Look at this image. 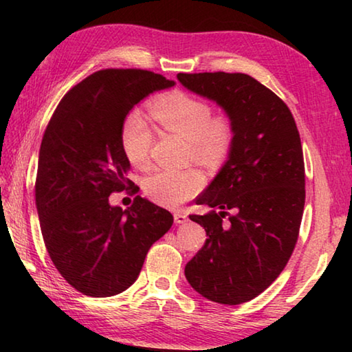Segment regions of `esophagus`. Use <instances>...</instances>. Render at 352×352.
<instances>
[{
    "label": "esophagus",
    "mask_w": 352,
    "mask_h": 352,
    "mask_svg": "<svg viewBox=\"0 0 352 352\" xmlns=\"http://www.w3.org/2000/svg\"><path fill=\"white\" fill-rule=\"evenodd\" d=\"M174 220H175L177 225H180V223L188 222V216L183 211H175L174 212Z\"/></svg>",
    "instance_id": "esophagus-1"
}]
</instances>
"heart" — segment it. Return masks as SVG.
<instances>
[{"mask_svg":"<svg viewBox=\"0 0 352 352\" xmlns=\"http://www.w3.org/2000/svg\"><path fill=\"white\" fill-rule=\"evenodd\" d=\"M148 111L166 132L189 142V157L195 162L216 163L233 146L234 127L230 118L214 116L212 107L206 100L186 91L162 94L151 104ZM119 138L129 163L140 170L148 169L153 133L140 113L127 116ZM204 184L205 177L197 169L160 170L146 178L144 190L155 204L178 206L194 197Z\"/></svg>","mask_w":352,"mask_h":352,"instance_id":"heart-1","label":"heart"}]
</instances>
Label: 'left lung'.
Masks as SVG:
<instances>
[{
  "mask_svg": "<svg viewBox=\"0 0 352 352\" xmlns=\"http://www.w3.org/2000/svg\"><path fill=\"white\" fill-rule=\"evenodd\" d=\"M188 90L216 100L234 127L228 162L195 204L212 210L189 219L208 239L184 267L208 300L241 305L262 294L287 265L305 210V158L289 107L252 76L180 73Z\"/></svg>",
  "mask_w": 352,
  "mask_h": 352,
  "instance_id": "1",
  "label": "left lung"
}]
</instances>
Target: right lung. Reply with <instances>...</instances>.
<instances>
[{
    "instance_id": "1",
    "label": "right lung",
    "mask_w": 352,
    "mask_h": 352,
    "mask_svg": "<svg viewBox=\"0 0 352 352\" xmlns=\"http://www.w3.org/2000/svg\"><path fill=\"white\" fill-rule=\"evenodd\" d=\"M174 82L136 68L100 69L65 94L41 140L35 205L45 247L65 281L87 296L129 289L146 254L174 217L136 195L127 210L113 192L140 188L127 178L121 127L133 105Z\"/></svg>"
}]
</instances>
